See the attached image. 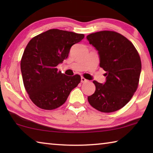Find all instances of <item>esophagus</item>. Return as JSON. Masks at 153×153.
Listing matches in <instances>:
<instances>
[{"mask_svg":"<svg viewBox=\"0 0 153 153\" xmlns=\"http://www.w3.org/2000/svg\"><path fill=\"white\" fill-rule=\"evenodd\" d=\"M87 82V79H85L84 77H81V82L84 83V82Z\"/></svg>","mask_w":153,"mask_h":153,"instance_id":"obj_1","label":"esophagus"}]
</instances>
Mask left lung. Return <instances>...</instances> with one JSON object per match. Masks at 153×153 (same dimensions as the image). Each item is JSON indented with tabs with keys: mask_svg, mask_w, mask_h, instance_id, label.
<instances>
[{
	"mask_svg": "<svg viewBox=\"0 0 153 153\" xmlns=\"http://www.w3.org/2000/svg\"><path fill=\"white\" fill-rule=\"evenodd\" d=\"M98 51L100 67L106 71V82L93 81L96 90L88 97L92 107L104 113L114 112L128 103L138 86L142 65L133 44L113 31H100L87 36Z\"/></svg>",
	"mask_w": 153,
	"mask_h": 153,
	"instance_id": "1",
	"label": "left lung"
}]
</instances>
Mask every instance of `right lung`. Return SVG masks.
<instances>
[{"instance_id":"1","label":"right lung","mask_w":153,"mask_h":153,"mask_svg":"<svg viewBox=\"0 0 153 153\" xmlns=\"http://www.w3.org/2000/svg\"><path fill=\"white\" fill-rule=\"evenodd\" d=\"M84 38L82 33L52 29L33 37L21 61L23 82L32 101L40 108L53 110L63 105L81 81L56 67L67 58L70 48Z\"/></svg>"}]
</instances>
